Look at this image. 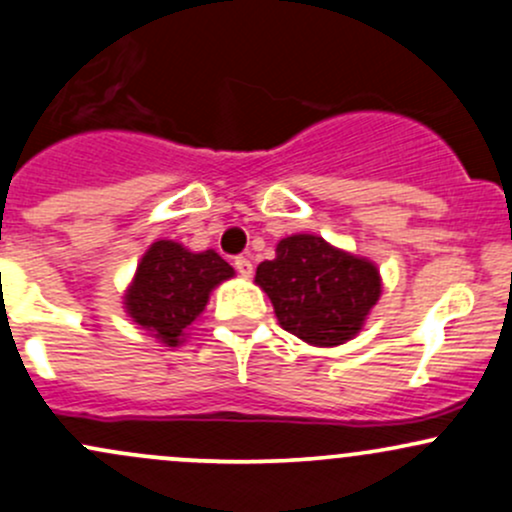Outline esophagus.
<instances>
[{"label": "esophagus", "mask_w": 512, "mask_h": 512, "mask_svg": "<svg viewBox=\"0 0 512 512\" xmlns=\"http://www.w3.org/2000/svg\"><path fill=\"white\" fill-rule=\"evenodd\" d=\"M235 270H238L240 277H250V274H252V262L247 260V257H238V260H235Z\"/></svg>", "instance_id": "34e87169"}]
</instances>
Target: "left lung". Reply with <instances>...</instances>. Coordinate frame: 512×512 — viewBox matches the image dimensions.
Returning <instances> with one entry per match:
<instances>
[{
    "label": "left lung",
    "instance_id": "obj_1",
    "mask_svg": "<svg viewBox=\"0 0 512 512\" xmlns=\"http://www.w3.org/2000/svg\"><path fill=\"white\" fill-rule=\"evenodd\" d=\"M255 282L270 297L279 326L319 348L358 336L383 292L375 262L309 233L279 240L277 257L257 267Z\"/></svg>",
    "mask_w": 512,
    "mask_h": 512
}]
</instances>
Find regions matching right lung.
<instances>
[{
	"label": "right lung",
	"mask_w": 512,
	"mask_h": 512,
	"mask_svg": "<svg viewBox=\"0 0 512 512\" xmlns=\"http://www.w3.org/2000/svg\"><path fill=\"white\" fill-rule=\"evenodd\" d=\"M235 274L215 250L191 252L181 242H152L125 292V309L137 326L164 346L184 343L211 292Z\"/></svg>",
	"instance_id": "right-lung-1"
}]
</instances>
